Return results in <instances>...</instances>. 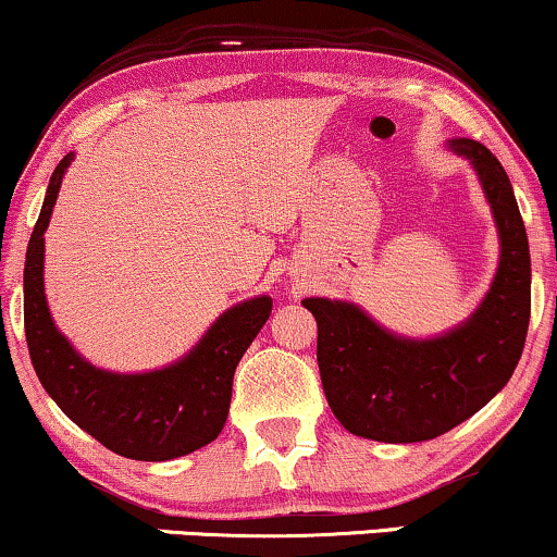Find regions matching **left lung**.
Here are the masks:
<instances>
[{"instance_id": "8db88e82", "label": "left lung", "mask_w": 557, "mask_h": 557, "mask_svg": "<svg viewBox=\"0 0 557 557\" xmlns=\"http://www.w3.org/2000/svg\"><path fill=\"white\" fill-rule=\"evenodd\" d=\"M488 197L502 262L473 319L440 339L388 334L351 302L306 298L315 315L321 383L347 432L377 442H426L473 417L509 383L530 326V244L511 182L483 144L455 138Z\"/></svg>"}]
</instances>
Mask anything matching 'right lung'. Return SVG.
I'll use <instances>...</instances> for the list:
<instances>
[{"instance_id":"1","label":"right lung","mask_w":557,"mask_h":557,"mask_svg":"<svg viewBox=\"0 0 557 557\" xmlns=\"http://www.w3.org/2000/svg\"><path fill=\"white\" fill-rule=\"evenodd\" d=\"M53 169L25 257V339L44 388L63 413L100 445L131 460H172L210 445L231 406V385L244 351L272 311V298L246 300L218 319L202 342L172 368L112 375L91 368L53 326L44 295V234L63 172Z\"/></svg>"}]
</instances>
